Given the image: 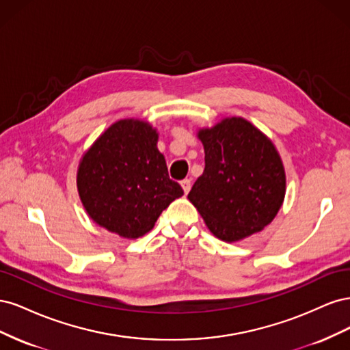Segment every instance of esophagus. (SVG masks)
<instances>
[{
	"label": "esophagus",
	"instance_id": "esophagus-1",
	"mask_svg": "<svg viewBox=\"0 0 350 350\" xmlns=\"http://www.w3.org/2000/svg\"><path fill=\"white\" fill-rule=\"evenodd\" d=\"M181 187H183V189H184V193L188 194L189 189H191V179H188V178L183 179V181H181Z\"/></svg>",
	"mask_w": 350,
	"mask_h": 350
}]
</instances>
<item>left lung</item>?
Here are the masks:
<instances>
[{"label":"left lung","mask_w":350,"mask_h":350,"mask_svg":"<svg viewBox=\"0 0 350 350\" xmlns=\"http://www.w3.org/2000/svg\"><path fill=\"white\" fill-rule=\"evenodd\" d=\"M197 137L204 146L206 166L188 200L211 234L238 242L270 225L286 194L276 146L242 116H226L200 129Z\"/></svg>","instance_id":"8db88e82"}]
</instances>
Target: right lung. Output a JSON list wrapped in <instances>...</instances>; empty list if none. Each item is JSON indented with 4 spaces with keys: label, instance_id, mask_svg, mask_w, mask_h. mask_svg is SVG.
Wrapping results in <instances>:
<instances>
[{
    "label": "right lung",
    "instance_id": "1",
    "mask_svg": "<svg viewBox=\"0 0 350 350\" xmlns=\"http://www.w3.org/2000/svg\"><path fill=\"white\" fill-rule=\"evenodd\" d=\"M159 133L139 118L113 122L84 152L77 169V191L89 217L125 239L152 230L181 185L167 175L157 149Z\"/></svg>",
    "mask_w": 350,
    "mask_h": 350
}]
</instances>
